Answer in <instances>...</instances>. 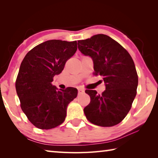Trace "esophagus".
Listing matches in <instances>:
<instances>
[{"label": "esophagus", "instance_id": "esophagus-1", "mask_svg": "<svg viewBox=\"0 0 158 158\" xmlns=\"http://www.w3.org/2000/svg\"><path fill=\"white\" fill-rule=\"evenodd\" d=\"M85 93V90L83 89H79L78 90V94H81Z\"/></svg>", "mask_w": 158, "mask_h": 158}]
</instances>
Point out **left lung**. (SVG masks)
<instances>
[{"label": "left lung", "mask_w": 158, "mask_h": 158, "mask_svg": "<svg viewBox=\"0 0 158 158\" xmlns=\"http://www.w3.org/2000/svg\"><path fill=\"white\" fill-rule=\"evenodd\" d=\"M78 49L93 59L94 75L102 76L106 88L102 94L86 90L90 102L84 109L90 122L110 127L120 123L129 112L136 94L138 75L131 55L110 36L97 34L78 40Z\"/></svg>", "instance_id": "1"}]
</instances>
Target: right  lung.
Masks as SVG:
<instances>
[{"instance_id":"obj_1","label":"right lung","mask_w":158,"mask_h":158,"mask_svg":"<svg viewBox=\"0 0 158 158\" xmlns=\"http://www.w3.org/2000/svg\"><path fill=\"white\" fill-rule=\"evenodd\" d=\"M76 51V41L51 40L34 47L23 58L15 88L21 108L36 128L51 129L64 122L68 104L78 90H57L51 82Z\"/></svg>"}]
</instances>
